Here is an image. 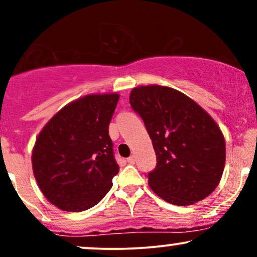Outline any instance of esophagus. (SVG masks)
I'll return each instance as SVG.
<instances>
[{
    "label": "esophagus",
    "mask_w": 257,
    "mask_h": 257,
    "mask_svg": "<svg viewBox=\"0 0 257 257\" xmlns=\"http://www.w3.org/2000/svg\"><path fill=\"white\" fill-rule=\"evenodd\" d=\"M126 161H128V163H131V164L135 163V156L132 155L131 157H128V159H126Z\"/></svg>",
    "instance_id": "obj_1"
}]
</instances>
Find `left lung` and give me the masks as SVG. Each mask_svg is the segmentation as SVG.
<instances>
[{
	"label": "left lung",
	"instance_id": "obj_1",
	"mask_svg": "<svg viewBox=\"0 0 257 257\" xmlns=\"http://www.w3.org/2000/svg\"><path fill=\"white\" fill-rule=\"evenodd\" d=\"M132 107L152 140L157 167L149 185L174 205H191L208 197L222 178L226 144L220 126L202 106L166 85L133 88Z\"/></svg>",
	"mask_w": 257,
	"mask_h": 257
}]
</instances>
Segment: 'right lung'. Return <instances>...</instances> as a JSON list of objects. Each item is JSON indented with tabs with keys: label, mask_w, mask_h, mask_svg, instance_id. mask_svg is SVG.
<instances>
[{
	"label": "right lung",
	"mask_w": 257,
	"mask_h": 257,
	"mask_svg": "<svg viewBox=\"0 0 257 257\" xmlns=\"http://www.w3.org/2000/svg\"><path fill=\"white\" fill-rule=\"evenodd\" d=\"M119 94H88L65 105L37 135L32 170L43 196L64 211L96 205L119 167L108 124Z\"/></svg>",
	"instance_id": "obj_1"
}]
</instances>
